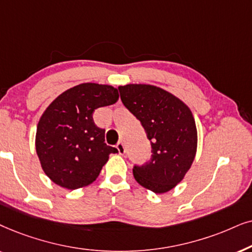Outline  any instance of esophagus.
I'll return each instance as SVG.
<instances>
[{
  "label": "esophagus",
  "mask_w": 252,
  "mask_h": 252,
  "mask_svg": "<svg viewBox=\"0 0 252 252\" xmlns=\"http://www.w3.org/2000/svg\"><path fill=\"white\" fill-rule=\"evenodd\" d=\"M116 149L119 151L120 154H124L126 153V147H124V143L123 142H119L116 144Z\"/></svg>",
  "instance_id": "1"
}]
</instances>
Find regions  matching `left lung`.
I'll return each instance as SVG.
<instances>
[{
	"label": "left lung",
	"mask_w": 252,
	"mask_h": 252,
	"mask_svg": "<svg viewBox=\"0 0 252 252\" xmlns=\"http://www.w3.org/2000/svg\"><path fill=\"white\" fill-rule=\"evenodd\" d=\"M126 108L140 121L151 143V159L133 166L140 186L156 193L172 190L190 169L197 150V129L186 103L153 85L119 87Z\"/></svg>",
	"instance_id": "obj_1"
}]
</instances>
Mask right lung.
I'll list each match as a JSON object with an SVG mask.
<instances>
[{
  "mask_svg": "<svg viewBox=\"0 0 252 252\" xmlns=\"http://www.w3.org/2000/svg\"><path fill=\"white\" fill-rule=\"evenodd\" d=\"M119 92L109 85L84 83L60 94L38 123L35 149L46 175L58 186L75 190L99 176L115 147L105 143V129L93 121L99 107L115 103Z\"/></svg>",
  "mask_w": 252,
  "mask_h": 252,
  "instance_id": "add662e5",
  "label": "right lung"
}]
</instances>
